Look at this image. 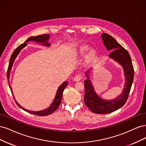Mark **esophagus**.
Returning <instances> with one entry per match:
<instances>
[{
    "label": "esophagus",
    "mask_w": 146,
    "mask_h": 146,
    "mask_svg": "<svg viewBox=\"0 0 146 146\" xmlns=\"http://www.w3.org/2000/svg\"><path fill=\"white\" fill-rule=\"evenodd\" d=\"M82 78V75L79 74V75H77V76H75L74 80L76 82H78V81H80Z\"/></svg>",
    "instance_id": "esophagus-1"
}]
</instances>
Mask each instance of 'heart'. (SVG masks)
<instances>
[{
  "label": "heart",
  "mask_w": 146,
  "mask_h": 146,
  "mask_svg": "<svg viewBox=\"0 0 146 146\" xmlns=\"http://www.w3.org/2000/svg\"><path fill=\"white\" fill-rule=\"evenodd\" d=\"M89 47L86 45H82L81 46L79 47L78 49V54L80 55H84L86 52L88 51ZM96 56V52L94 50H91L88 53V54L86 56V60L88 62L93 60Z\"/></svg>",
  "instance_id": "b5f03b06"
}]
</instances>
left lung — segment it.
<instances>
[{"instance_id":"1","label":"left lung","mask_w":146,"mask_h":146,"mask_svg":"<svg viewBox=\"0 0 146 146\" xmlns=\"http://www.w3.org/2000/svg\"><path fill=\"white\" fill-rule=\"evenodd\" d=\"M102 39L104 45L107 47V50H112L109 54V56L120 63L123 68L125 77V88L120 96L116 99L111 101L105 100L96 94L90 80L86 79L84 82V102L86 107L92 112L96 114H107L116 111L126 103L133 81L134 69L129 52L119 44L115 39L107 33L102 35ZM86 74V77L89 78L88 74Z\"/></svg>"}]
</instances>
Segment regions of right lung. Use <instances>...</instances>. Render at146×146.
<instances>
[{
	"label": "right lung",
	"instance_id": "obj_1",
	"mask_svg": "<svg viewBox=\"0 0 146 146\" xmlns=\"http://www.w3.org/2000/svg\"><path fill=\"white\" fill-rule=\"evenodd\" d=\"M49 38V35L48 34H46V35H38V36H32L30 37L29 38H28L27 40H26L23 44H22L20 46H19L17 47L16 49L15 50V51L13 52V53L12 54L11 58L10 60V63H9V65H8V70H7V79H8V84H9V86L10 88V90L11 91V93L13 94V91H12V89H11V86L10 85V70L11 69L12 66L13 64V62L15 60V58H16L17 55H18V54L19 53V52L21 50L22 48H23L26 45H27V42L29 41H34L35 42H42L43 44V45H46L47 46H50V43L47 42V40ZM68 82H64L62 85H61L59 88L58 90H57V92L56 93V96L55 99L53 102V103L50 105V106L48 108L44 110H42V111H29V110H27L25 109L24 108H23L15 100L16 102V104H17V105L19 107H20L21 109L24 110V111H27L30 114H35V115H37V116H47L49 115V114H52L54 112H55L56 110H57V108H58L60 104H61V99H62V96H63V91L64 90V88H66V86L68 85ZM13 98H14V96H13Z\"/></svg>",
	"mask_w": 146,
	"mask_h": 146
}]
</instances>
